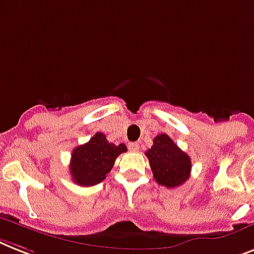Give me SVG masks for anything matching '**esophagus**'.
Returning <instances> with one entry per match:
<instances>
[{
	"label": "esophagus",
	"instance_id": "esophagus-1",
	"mask_svg": "<svg viewBox=\"0 0 254 254\" xmlns=\"http://www.w3.org/2000/svg\"><path fill=\"white\" fill-rule=\"evenodd\" d=\"M129 150L133 152H137L139 150V145H138L137 142H131V143H129Z\"/></svg>",
	"mask_w": 254,
	"mask_h": 254
}]
</instances>
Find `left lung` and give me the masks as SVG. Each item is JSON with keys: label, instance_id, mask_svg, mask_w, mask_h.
I'll list each match as a JSON object with an SVG mask.
<instances>
[{"label": "left lung", "instance_id": "left-lung-1", "mask_svg": "<svg viewBox=\"0 0 254 254\" xmlns=\"http://www.w3.org/2000/svg\"><path fill=\"white\" fill-rule=\"evenodd\" d=\"M154 179L166 188H177L190 176L191 162L167 134H159L154 138V145L146 151Z\"/></svg>", "mask_w": 254, "mask_h": 254}]
</instances>
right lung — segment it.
Wrapping results in <instances>:
<instances>
[{
    "mask_svg": "<svg viewBox=\"0 0 254 254\" xmlns=\"http://www.w3.org/2000/svg\"><path fill=\"white\" fill-rule=\"evenodd\" d=\"M124 143L113 145L103 133H96L84 145L73 150L69 171L71 180L80 187H92L102 183L111 172L115 160L127 151Z\"/></svg>",
    "mask_w": 254,
    "mask_h": 254,
    "instance_id": "1",
    "label": "right lung"
}]
</instances>
